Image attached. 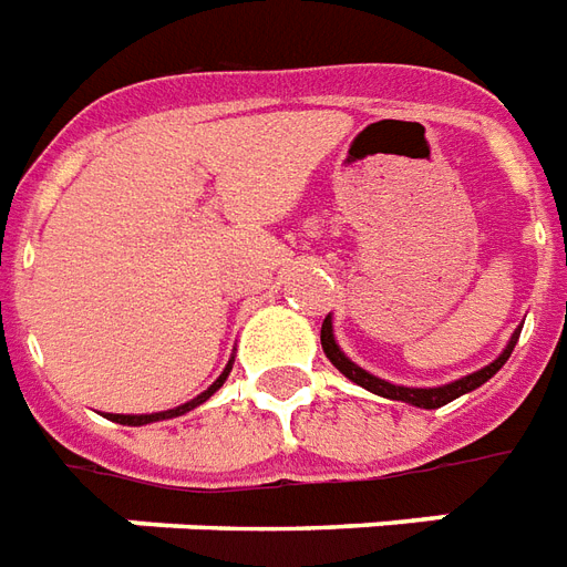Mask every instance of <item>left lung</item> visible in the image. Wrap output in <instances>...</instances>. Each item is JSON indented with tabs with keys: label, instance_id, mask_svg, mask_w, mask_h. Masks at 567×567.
Instances as JSON below:
<instances>
[{
	"label": "left lung",
	"instance_id": "left-lung-1",
	"mask_svg": "<svg viewBox=\"0 0 567 567\" xmlns=\"http://www.w3.org/2000/svg\"><path fill=\"white\" fill-rule=\"evenodd\" d=\"M517 339H519V330H514V337H511V342L505 346V351H502L489 367L477 369V372L465 375V379H456L451 381V384H442V388H402V384H390V381L375 379V375H369L367 369H360L358 363H351V360L342 354V348L337 346V339H333V321H330V316H327L324 324H321V348H324L327 360H330V363H333L346 379H351L354 384H360V388H367L369 393H379V396H384V400L409 402V405H417V409H442V405L454 402L456 396H463V393H468V390L481 388L484 381L493 379L498 369L505 367L507 358H511V351H514V346H517Z\"/></svg>",
	"mask_w": 567,
	"mask_h": 567
}]
</instances>
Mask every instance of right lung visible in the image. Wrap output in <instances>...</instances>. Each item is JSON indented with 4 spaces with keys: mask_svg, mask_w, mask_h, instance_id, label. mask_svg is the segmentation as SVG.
<instances>
[{
    "mask_svg": "<svg viewBox=\"0 0 567 567\" xmlns=\"http://www.w3.org/2000/svg\"><path fill=\"white\" fill-rule=\"evenodd\" d=\"M228 372H230V363L225 367V372H221L219 379L213 381L204 393H198L195 400L192 402H183V405H177V409H167V412H155V414H111V421L116 423H125V426H144V423H153V421H167V417H179V414H186L192 412V409H198L200 402H207L216 390L225 384V379H228Z\"/></svg>",
    "mask_w": 567,
    "mask_h": 567,
    "instance_id": "add662e5",
    "label": "right lung"
}]
</instances>
